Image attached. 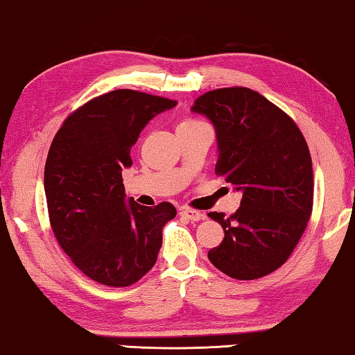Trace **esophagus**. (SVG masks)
<instances>
[{"label":"esophagus","mask_w":355,"mask_h":355,"mask_svg":"<svg viewBox=\"0 0 355 355\" xmlns=\"http://www.w3.org/2000/svg\"><path fill=\"white\" fill-rule=\"evenodd\" d=\"M179 214L182 216V218H186L189 220H200L202 219V213L197 211V209H192V208H181V211H179Z\"/></svg>","instance_id":"obj_1"}]
</instances>
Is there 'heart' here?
I'll return each mask as SVG.
<instances>
[{"label": "heart", "mask_w": 355, "mask_h": 355, "mask_svg": "<svg viewBox=\"0 0 355 355\" xmlns=\"http://www.w3.org/2000/svg\"><path fill=\"white\" fill-rule=\"evenodd\" d=\"M195 125H200V121L193 120V118H186V120H182L179 123L178 128H189V126H195Z\"/></svg>", "instance_id": "1"}]
</instances>
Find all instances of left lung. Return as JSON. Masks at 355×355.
I'll use <instances>...</instances> for the list:
<instances>
[{"label": "left lung", "mask_w": 355, "mask_h": 355, "mask_svg": "<svg viewBox=\"0 0 355 355\" xmlns=\"http://www.w3.org/2000/svg\"><path fill=\"white\" fill-rule=\"evenodd\" d=\"M192 112L214 125L216 174L241 192L232 216L208 213L224 229V240L208 251V259L232 279H261L285 264L309 223L314 203L309 147L284 110L250 88L205 92Z\"/></svg>", "instance_id": "1"}]
</instances>
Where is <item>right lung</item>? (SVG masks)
<instances>
[{
  "label": "right lung",
  "mask_w": 355,
  "mask_h": 355,
  "mask_svg": "<svg viewBox=\"0 0 355 355\" xmlns=\"http://www.w3.org/2000/svg\"><path fill=\"white\" fill-rule=\"evenodd\" d=\"M176 101L132 89L94 97L65 118L49 147L44 192L60 248L91 280L130 286L155 264L171 203L126 202L121 171L153 116Z\"/></svg>",
  "instance_id": "right-lung-1"
}]
</instances>
